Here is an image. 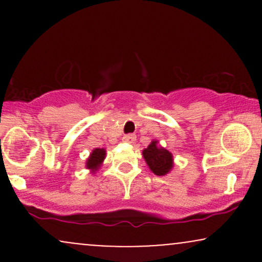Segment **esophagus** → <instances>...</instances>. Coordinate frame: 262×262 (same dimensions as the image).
<instances>
[{"mask_svg":"<svg viewBox=\"0 0 262 262\" xmlns=\"http://www.w3.org/2000/svg\"><path fill=\"white\" fill-rule=\"evenodd\" d=\"M135 139H137V135L135 134H125L123 137V140L127 141V143H134Z\"/></svg>","mask_w":262,"mask_h":262,"instance_id":"esophagus-1","label":"esophagus"}]
</instances>
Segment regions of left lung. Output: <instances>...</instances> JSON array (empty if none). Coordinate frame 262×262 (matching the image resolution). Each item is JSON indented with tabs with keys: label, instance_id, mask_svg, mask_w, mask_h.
Masks as SVG:
<instances>
[{
	"label": "left lung",
	"instance_id": "1",
	"mask_svg": "<svg viewBox=\"0 0 262 262\" xmlns=\"http://www.w3.org/2000/svg\"><path fill=\"white\" fill-rule=\"evenodd\" d=\"M143 156L150 170L158 176L167 173L172 167V155L166 149L159 148L158 141H152L146 149L143 150Z\"/></svg>",
	"mask_w": 262,
	"mask_h": 262
}]
</instances>
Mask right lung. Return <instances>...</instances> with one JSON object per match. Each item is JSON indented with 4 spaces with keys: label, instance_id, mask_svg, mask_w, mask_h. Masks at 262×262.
Here are the masks:
<instances>
[{
    "label": "right lung",
    "instance_id": "add662e5",
    "mask_svg": "<svg viewBox=\"0 0 262 262\" xmlns=\"http://www.w3.org/2000/svg\"><path fill=\"white\" fill-rule=\"evenodd\" d=\"M104 156H106V151L104 149H95L90 155L89 160L86 162V166L87 169H91V170H97L100 167V165L103 161Z\"/></svg>",
    "mask_w": 262,
    "mask_h": 262
}]
</instances>
